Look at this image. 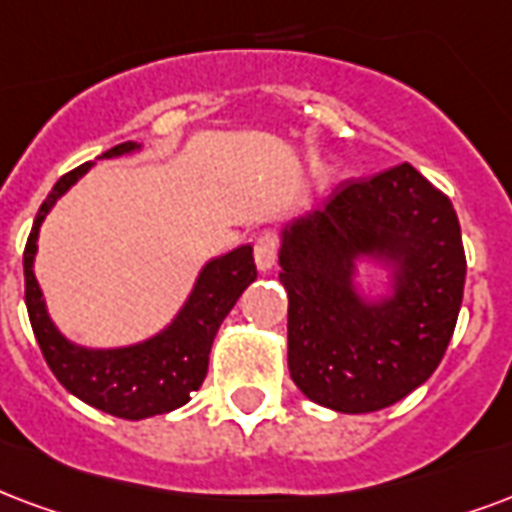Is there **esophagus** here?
<instances>
[{
	"mask_svg": "<svg viewBox=\"0 0 512 512\" xmlns=\"http://www.w3.org/2000/svg\"><path fill=\"white\" fill-rule=\"evenodd\" d=\"M255 263L257 271L268 274L276 266V238L274 236H260L255 241Z\"/></svg>",
	"mask_w": 512,
	"mask_h": 512,
	"instance_id": "1",
	"label": "esophagus"
}]
</instances>
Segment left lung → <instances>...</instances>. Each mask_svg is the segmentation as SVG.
Wrapping results in <instances>:
<instances>
[{"mask_svg": "<svg viewBox=\"0 0 512 512\" xmlns=\"http://www.w3.org/2000/svg\"><path fill=\"white\" fill-rule=\"evenodd\" d=\"M287 366L298 391L361 415L401 401L448 350L467 257L450 200L410 162L347 181L279 227ZM383 274L380 288L362 268Z\"/></svg>", "mask_w": 512, "mask_h": 512, "instance_id": "left-lung-1", "label": "left lung"}]
</instances>
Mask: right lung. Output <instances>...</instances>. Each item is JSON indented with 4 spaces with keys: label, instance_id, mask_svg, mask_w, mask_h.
I'll return each mask as SVG.
<instances>
[{
    "label": "right lung",
    "instance_id": "1",
    "mask_svg": "<svg viewBox=\"0 0 512 512\" xmlns=\"http://www.w3.org/2000/svg\"><path fill=\"white\" fill-rule=\"evenodd\" d=\"M138 151H143V143L127 140L100 154L97 160L130 157ZM92 165L94 162H86L56 181L51 195L34 217L24 249L26 312L45 363L73 396L116 418H154L184 407L189 393L203 385L208 352L219 325L236 306L241 293L257 279L255 257L252 246L244 244L203 263L179 312L170 317L165 328L151 333L149 339L121 347H86L73 342L70 336H64L48 312L43 287L34 276V257L45 217L51 214L56 200L67 195L92 170Z\"/></svg>",
    "mask_w": 512,
    "mask_h": 512
}]
</instances>
